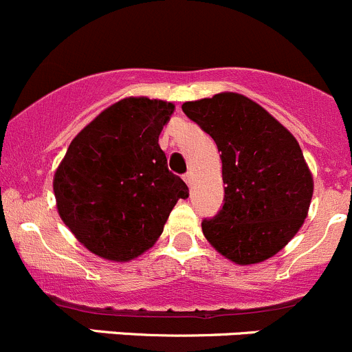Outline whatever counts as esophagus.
I'll return each instance as SVG.
<instances>
[{
    "mask_svg": "<svg viewBox=\"0 0 352 352\" xmlns=\"http://www.w3.org/2000/svg\"><path fill=\"white\" fill-rule=\"evenodd\" d=\"M184 181H186L188 186H191V184H193V173H186V175H184Z\"/></svg>",
    "mask_w": 352,
    "mask_h": 352,
    "instance_id": "34e87169",
    "label": "esophagus"
}]
</instances>
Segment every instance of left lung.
I'll use <instances>...</instances> for the list:
<instances>
[{
    "mask_svg": "<svg viewBox=\"0 0 352 352\" xmlns=\"http://www.w3.org/2000/svg\"><path fill=\"white\" fill-rule=\"evenodd\" d=\"M181 107L221 152L224 205L201 222L204 236L238 265L269 260L301 229L311 204L313 176L298 140L241 94L221 92Z\"/></svg>",
    "mask_w": 352,
    "mask_h": 352,
    "instance_id": "left-lung-1",
    "label": "left lung"
}]
</instances>
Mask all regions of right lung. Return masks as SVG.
Here are the masks:
<instances>
[{
	"instance_id": "1",
	"label": "right lung",
	"mask_w": 352,
	"mask_h": 352,
	"mask_svg": "<svg viewBox=\"0 0 352 352\" xmlns=\"http://www.w3.org/2000/svg\"><path fill=\"white\" fill-rule=\"evenodd\" d=\"M175 104L124 97L72 140L54 171L61 221L94 255L130 262L155 245L188 186L168 169L159 135Z\"/></svg>"
}]
</instances>
